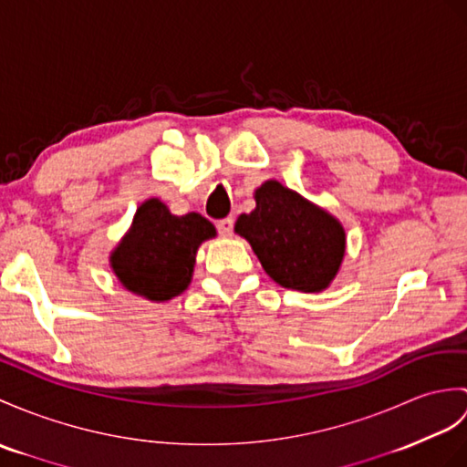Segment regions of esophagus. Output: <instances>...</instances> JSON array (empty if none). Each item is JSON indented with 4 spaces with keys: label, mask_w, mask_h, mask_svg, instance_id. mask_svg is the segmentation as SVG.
I'll use <instances>...</instances> for the list:
<instances>
[{
    "label": "esophagus",
    "mask_w": 467,
    "mask_h": 467,
    "mask_svg": "<svg viewBox=\"0 0 467 467\" xmlns=\"http://www.w3.org/2000/svg\"><path fill=\"white\" fill-rule=\"evenodd\" d=\"M216 229H219V233L223 236H231L233 229H234V221L231 219V216H226V219H221L219 223H216Z\"/></svg>",
    "instance_id": "1"
}]
</instances>
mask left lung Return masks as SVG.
<instances>
[{
  "mask_svg": "<svg viewBox=\"0 0 467 467\" xmlns=\"http://www.w3.org/2000/svg\"><path fill=\"white\" fill-rule=\"evenodd\" d=\"M256 209L241 214L234 231L251 243L266 275L285 288L318 292L344 258L342 224L278 181L254 192Z\"/></svg>",
  "mask_w": 467,
  "mask_h": 467,
  "instance_id": "1",
  "label": "left lung"
}]
</instances>
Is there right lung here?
I'll return each instance as SVG.
<instances>
[{
    "mask_svg": "<svg viewBox=\"0 0 467 467\" xmlns=\"http://www.w3.org/2000/svg\"><path fill=\"white\" fill-rule=\"evenodd\" d=\"M213 236V223L199 213L177 216L150 199L137 209L111 266L127 290L149 300H169L189 286L197 248Z\"/></svg>",
    "mask_w": 467,
    "mask_h": 467,
    "instance_id": "obj_1",
    "label": "right lung"
}]
</instances>
